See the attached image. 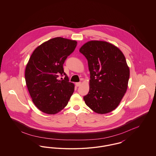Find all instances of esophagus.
I'll return each instance as SVG.
<instances>
[{"instance_id":"1","label":"esophagus","mask_w":156,"mask_h":156,"mask_svg":"<svg viewBox=\"0 0 156 156\" xmlns=\"http://www.w3.org/2000/svg\"><path fill=\"white\" fill-rule=\"evenodd\" d=\"M81 82H76V83H75L76 87H80V86L81 85Z\"/></svg>"}]
</instances>
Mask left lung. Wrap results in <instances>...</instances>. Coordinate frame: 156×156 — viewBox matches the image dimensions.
Masks as SVG:
<instances>
[{"instance_id": "obj_1", "label": "left lung", "mask_w": 156, "mask_h": 156, "mask_svg": "<svg viewBox=\"0 0 156 156\" xmlns=\"http://www.w3.org/2000/svg\"><path fill=\"white\" fill-rule=\"evenodd\" d=\"M80 51L88 60L89 90L83 97L86 105L99 114L115 110L128 87L130 69L118 47L104 41L91 40Z\"/></svg>"}]
</instances>
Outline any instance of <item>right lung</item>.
<instances>
[{"label": "right lung", "mask_w": 156, "mask_h": 156, "mask_svg": "<svg viewBox=\"0 0 156 156\" xmlns=\"http://www.w3.org/2000/svg\"><path fill=\"white\" fill-rule=\"evenodd\" d=\"M77 41L62 37L51 38L38 45L32 53L25 69L26 83L32 101L37 108L49 115L62 110L74 91L63 64L74 51ZM66 75L64 80L57 79Z\"/></svg>", "instance_id": "add662e5"}]
</instances>
